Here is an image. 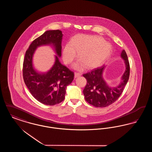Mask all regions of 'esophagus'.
Wrapping results in <instances>:
<instances>
[{
	"mask_svg": "<svg viewBox=\"0 0 152 152\" xmlns=\"http://www.w3.org/2000/svg\"><path fill=\"white\" fill-rule=\"evenodd\" d=\"M81 75L80 73H75V77H80V76H81Z\"/></svg>",
	"mask_w": 152,
	"mask_h": 152,
	"instance_id": "esophagus-1",
	"label": "esophagus"
}]
</instances>
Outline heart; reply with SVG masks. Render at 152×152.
<instances>
[{
	"label": "heart",
	"instance_id": "heart-1",
	"mask_svg": "<svg viewBox=\"0 0 152 152\" xmlns=\"http://www.w3.org/2000/svg\"><path fill=\"white\" fill-rule=\"evenodd\" d=\"M76 51L79 52L80 61L75 64L74 68L81 69L84 65L87 68L102 65L110 57L112 49L100 36L76 35L63 48V58L66 64H71L76 58Z\"/></svg>",
	"mask_w": 152,
	"mask_h": 152
}]
</instances>
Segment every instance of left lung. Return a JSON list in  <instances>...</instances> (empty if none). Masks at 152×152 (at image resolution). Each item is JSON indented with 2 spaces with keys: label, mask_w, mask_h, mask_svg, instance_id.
Wrapping results in <instances>:
<instances>
[{
  "label": "left lung",
  "mask_w": 152,
  "mask_h": 152,
  "mask_svg": "<svg viewBox=\"0 0 152 152\" xmlns=\"http://www.w3.org/2000/svg\"><path fill=\"white\" fill-rule=\"evenodd\" d=\"M120 56L124 61L125 70L119 84L115 87L109 86L103 77L102 75L105 65L83 75L87 80L83 94L89 104L96 107H106L115 102L122 94L124 88L129 80L130 67L125 50L122 51Z\"/></svg>",
  "instance_id": "obj_1"
}]
</instances>
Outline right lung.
Returning <instances> with one entry per match:
<instances>
[{"label": "right lung", "instance_id": "right-lung-1", "mask_svg": "<svg viewBox=\"0 0 152 152\" xmlns=\"http://www.w3.org/2000/svg\"><path fill=\"white\" fill-rule=\"evenodd\" d=\"M63 35L58 29L45 31L31 44L23 62V75L26 86L35 99L47 105H54L63 101L66 87L74 78V73L59 60ZM43 45L51 46L57 54L54 65L45 73L39 72L33 64L36 49Z\"/></svg>", "mask_w": 152, "mask_h": 152}]
</instances>
